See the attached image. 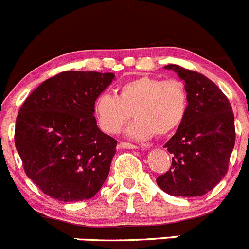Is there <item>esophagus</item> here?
<instances>
[{
    "mask_svg": "<svg viewBox=\"0 0 249 249\" xmlns=\"http://www.w3.org/2000/svg\"><path fill=\"white\" fill-rule=\"evenodd\" d=\"M118 147H120V148H131V149L137 148L136 144L128 143V142H120V143H118Z\"/></svg>",
    "mask_w": 249,
    "mask_h": 249,
    "instance_id": "1",
    "label": "esophagus"
}]
</instances>
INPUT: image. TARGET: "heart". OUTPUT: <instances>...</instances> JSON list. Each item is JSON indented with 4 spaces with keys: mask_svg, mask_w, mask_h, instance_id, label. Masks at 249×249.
I'll list each match as a JSON object with an SVG mask.
<instances>
[{
    "mask_svg": "<svg viewBox=\"0 0 249 249\" xmlns=\"http://www.w3.org/2000/svg\"><path fill=\"white\" fill-rule=\"evenodd\" d=\"M187 107L188 96L182 81L138 76L118 86L116 97L98 94L93 102V113L101 131L117 135L132 112L136 121L127 133L136 140H146L175 131L183 121Z\"/></svg>",
    "mask_w": 249,
    "mask_h": 249,
    "instance_id": "obj_1",
    "label": "heart"
}]
</instances>
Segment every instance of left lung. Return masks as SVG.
I'll return each mask as SVG.
<instances>
[{"label":"left lung","mask_w":249,"mask_h":249,"mask_svg":"<svg viewBox=\"0 0 249 249\" xmlns=\"http://www.w3.org/2000/svg\"><path fill=\"white\" fill-rule=\"evenodd\" d=\"M166 68L184 81L188 107L175 136L164 144L172 155L171 168L156 182L171 196H203L227 175L236 142L232 106L204 74L178 65Z\"/></svg>","instance_id":"left-lung-1"}]
</instances>
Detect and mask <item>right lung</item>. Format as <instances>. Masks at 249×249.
Segmentation results:
<instances>
[{
	"label": "right lung",
	"instance_id": "1",
	"mask_svg": "<svg viewBox=\"0 0 249 249\" xmlns=\"http://www.w3.org/2000/svg\"><path fill=\"white\" fill-rule=\"evenodd\" d=\"M113 73L65 71L26 98L15 127V146L28 178L63 202L92 198L108 176L117 141L105 135L93 102Z\"/></svg>",
	"mask_w": 249,
	"mask_h": 249
}]
</instances>
